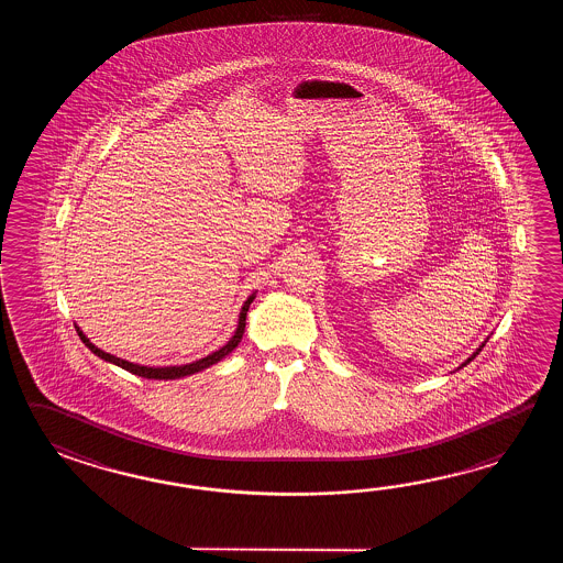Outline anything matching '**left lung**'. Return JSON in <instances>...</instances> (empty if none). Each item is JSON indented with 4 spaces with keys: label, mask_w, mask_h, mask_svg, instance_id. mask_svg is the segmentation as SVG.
<instances>
[{
    "label": "left lung",
    "mask_w": 563,
    "mask_h": 563,
    "mask_svg": "<svg viewBox=\"0 0 563 563\" xmlns=\"http://www.w3.org/2000/svg\"><path fill=\"white\" fill-rule=\"evenodd\" d=\"M483 346H485V342H483V344H481V346L477 347V352H473V356H471V358H468L467 362H463V364H461V368H463V366H467L468 362H471V360L477 356L478 352H481V347Z\"/></svg>",
    "instance_id": "obj_1"
}]
</instances>
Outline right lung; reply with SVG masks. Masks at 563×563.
<instances>
[{"label": "right lung", "mask_w": 563, "mask_h": 563, "mask_svg": "<svg viewBox=\"0 0 563 563\" xmlns=\"http://www.w3.org/2000/svg\"><path fill=\"white\" fill-rule=\"evenodd\" d=\"M253 299H255V294H252L250 298L245 299V303H243V308H241L240 311V322H238V328H235V334L231 335V340H229L225 346L219 347L216 352H211V354H209V356H205V358L195 360L191 364H183V366H143V364L129 362V360L117 358V356L108 354L104 350L96 347L95 344L86 338L85 332H82L78 325H76V332L80 335V340L85 342L86 347H88L90 352H95L98 358L107 360L110 364L120 366L122 371L132 372V374H136V376L151 378V380H175V378L191 376L195 372H201L205 371V368H209V366H213V364H217L219 360L225 358L228 354H231V352L238 347V344L241 342V338H243V332H245V318H247V310H250Z\"/></svg>", "instance_id": "right-lung-1"}]
</instances>
